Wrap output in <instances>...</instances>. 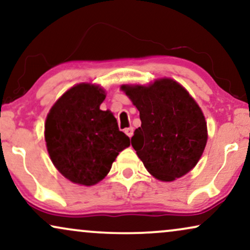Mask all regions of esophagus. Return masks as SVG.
Returning a JSON list of instances; mask_svg holds the SVG:
<instances>
[{
	"label": "esophagus",
	"mask_w": 250,
	"mask_h": 250,
	"mask_svg": "<svg viewBox=\"0 0 250 250\" xmlns=\"http://www.w3.org/2000/svg\"><path fill=\"white\" fill-rule=\"evenodd\" d=\"M125 134H127L128 137H131L132 134H134V128L129 127V128H127V129H125Z\"/></svg>",
	"instance_id": "esophagus-1"
}]
</instances>
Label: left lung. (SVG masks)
I'll list each match as a JSON object with an SVG mask.
<instances>
[{"label": "left lung", "instance_id": "8db88e82", "mask_svg": "<svg viewBox=\"0 0 250 250\" xmlns=\"http://www.w3.org/2000/svg\"><path fill=\"white\" fill-rule=\"evenodd\" d=\"M140 110L141 127L131 145L150 174L173 181L198 163L208 141L205 118L188 91L170 78L144 85H122Z\"/></svg>", "mask_w": 250, "mask_h": 250}]
</instances>
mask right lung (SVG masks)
Returning a JSON list of instances; mask_svg holds the SVG:
<instances>
[{
	"instance_id": "right-lung-1",
	"label": "right lung",
	"mask_w": 250,
	"mask_h": 250,
	"mask_svg": "<svg viewBox=\"0 0 250 250\" xmlns=\"http://www.w3.org/2000/svg\"><path fill=\"white\" fill-rule=\"evenodd\" d=\"M106 94L97 85L72 86L47 115L45 140L54 166L71 182L93 186L108 174L119 152L130 145L109 110L100 109Z\"/></svg>"
}]
</instances>
